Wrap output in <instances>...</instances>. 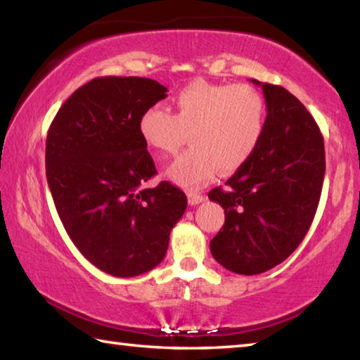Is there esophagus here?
<instances>
[{"label": "esophagus", "instance_id": "1", "mask_svg": "<svg viewBox=\"0 0 360 360\" xmlns=\"http://www.w3.org/2000/svg\"><path fill=\"white\" fill-rule=\"evenodd\" d=\"M187 198H188V203H191L192 206H193V205H198V203H202L203 200H205L203 195H200V193H195V192H188V193H187Z\"/></svg>", "mask_w": 360, "mask_h": 360}]
</instances>
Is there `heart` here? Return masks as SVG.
I'll return each mask as SVG.
<instances>
[{"label": "heart", "mask_w": 360, "mask_h": 360, "mask_svg": "<svg viewBox=\"0 0 360 360\" xmlns=\"http://www.w3.org/2000/svg\"><path fill=\"white\" fill-rule=\"evenodd\" d=\"M174 114L162 105L146 109L139 119L144 143L172 155L192 146L168 168V178L197 188L222 172H233L251 158L265 130L266 106L257 90L245 84L193 81L173 96Z\"/></svg>", "instance_id": "obj_1"}]
</instances>
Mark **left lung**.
<instances>
[{
    "label": "left lung",
    "instance_id": "1",
    "mask_svg": "<svg viewBox=\"0 0 360 360\" xmlns=\"http://www.w3.org/2000/svg\"><path fill=\"white\" fill-rule=\"evenodd\" d=\"M265 130L251 158L210 200L225 211L211 254L238 275H259L303 241L318 210L326 173L324 138L313 115L281 85L259 82Z\"/></svg>",
    "mask_w": 360,
    "mask_h": 360
}]
</instances>
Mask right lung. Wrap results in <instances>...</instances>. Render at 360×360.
<instances>
[{
    "label": "right lung",
    "mask_w": 360,
    "mask_h": 360,
    "mask_svg": "<svg viewBox=\"0 0 360 360\" xmlns=\"http://www.w3.org/2000/svg\"><path fill=\"white\" fill-rule=\"evenodd\" d=\"M167 92L146 77H96L49 127L46 176L60 221L84 257L112 276L160 264L186 211V193L168 181L144 187L157 169L139 119Z\"/></svg>",
    "instance_id": "1"
}]
</instances>
